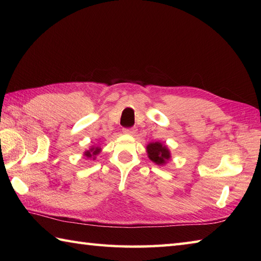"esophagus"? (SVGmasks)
Listing matches in <instances>:
<instances>
[{
	"mask_svg": "<svg viewBox=\"0 0 261 261\" xmlns=\"http://www.w3.org/2000/svg\"><path fill=\"white\" fill-rule=\"evenodd\" d=\"M136 132H137V130L135 129V127H130V129H123V134L124 135L132 136V135H135Z\"/></svg>",
	"mask_w": 261,
	"mask_h": 261,
	"instance_id": "obj_1",
	"label": "esophagus"
}]
</instances>
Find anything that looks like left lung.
<instances>
[{"label": "left lung", "instance_id": "8db88e82", "mask_svg": "<svg viewBox=\"0 0 261 261\" xmlns=\"http://www.w3.org/2000/svg\"><path fill=\"white\" fill-rule=\"evenodd\" d=\"M147 153L148 158L159 166L166 165L171 159V153L168 147L160 141L149 142L147 145Z\"/></svg>", "mask_w": 261, "mask_h": 261}]
</instances>
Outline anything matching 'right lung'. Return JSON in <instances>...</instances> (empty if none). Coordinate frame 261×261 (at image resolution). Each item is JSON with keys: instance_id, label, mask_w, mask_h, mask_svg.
<instances>
[{"instance_id": "right-lung-1", "label": "right lung", "mask_w": 261, "mask_h": 261, "mask_svg": "<svg viewBox=\"0 0 261 261\" xmlns=\"http://www.w3.org/2000/svg\"><path fill=\"white\" fill-rule=\"evenodd\" d=\"M102 151V148L98 146H91L88 149L84 151L83 156H84L86 159H91V160H95L97 154Z\"/></svg>"}]
</instances>
